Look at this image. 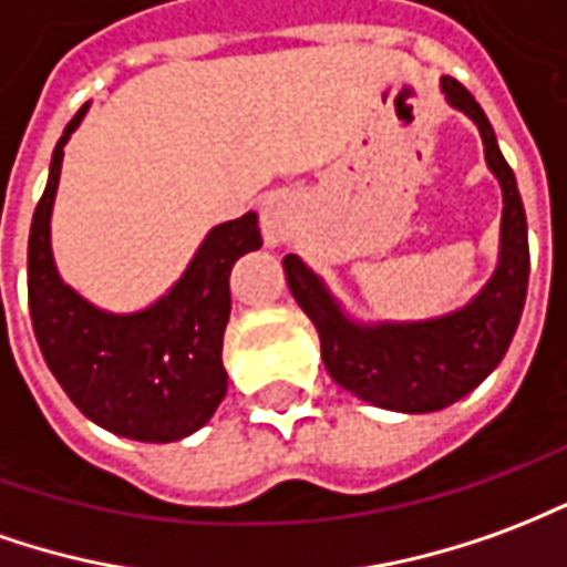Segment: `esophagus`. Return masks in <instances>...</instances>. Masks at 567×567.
Returning <instances> with one entry per match:
<instances>
[{
  "label": "esophagus",
  "instance_id": "esophagus-1",
  "mask_svg": "<svg viewBox=\"0 0 567 567\" xmlns=\"http://www.w3.org/2000/svg\"><path fill=\"white\" fill-rule=\"evenodd\" d=\"M299 226V200L292 192H268L259 204V228L268 247H280L292 238V231Z\"/></svg>",
  "mask_w": 567,
  "mask_h": 567
}]
</instances>
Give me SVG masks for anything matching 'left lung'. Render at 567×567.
Listing matches in <instances>:
<instances>
[{"label": "left lung", "instance_id": "1", "mask_svg": "<svg viewBox=\"0 0 567 567\" xmlns=\"http://www.w3.org/2000/svg\"><path fill=\"white\" fill-rule=\"evenodd\" d=\"M449 106L480 127L485 162L504 192L501 256L492 280L464 308L415 323H357L341 311L327 284L299 259L287 256L284 271L292 299L320 336L323 367L344 391L393 412H436L483 384L507 354L528 292V226L516 176L497 148L483 106L452 75L443 79Z\"/></svg>", "mask_w": 567, "mask_h": 567}]
</instances>
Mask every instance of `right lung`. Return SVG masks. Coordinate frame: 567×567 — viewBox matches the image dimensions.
<instances>
[{"instance_id": "obj_1", "label": "right lung", "mask_w": 567, "mask_h": 567, "mask_svg": "<svg viewBox=\"0 0 567 567\" xmlns=\"http://www.w3.org/2000/svg\"><path fill=\"white\" fill-rule=\"evenodd\" d=\"M87 106L66 124L51 155L27 250L33 332L48 369L84 419L136 443H176L204 427L228 388L223 336L231 315L228 277L244 252L259 250V216L210 228L183 277L155 305L112 315L82 299L58 275L51 207L63 146Z\"/></svg>"}]
</instances>
